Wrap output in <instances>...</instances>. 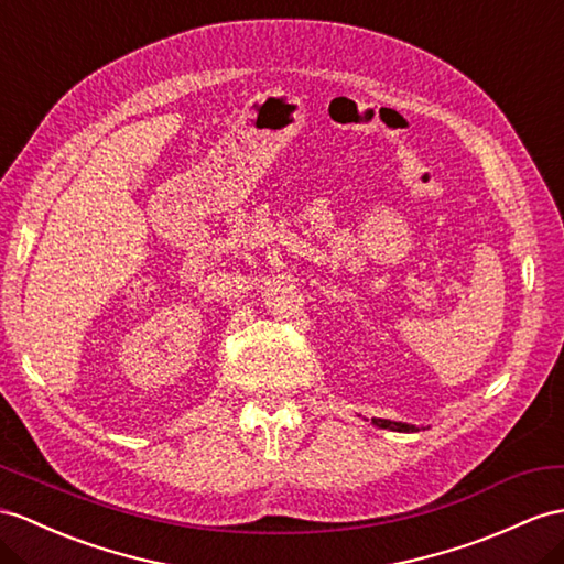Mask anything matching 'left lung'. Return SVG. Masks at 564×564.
<instances>
[{
	"label": "left lung",
	"instance_id": "8db88e82",
	"mask_svg": "<svg viewBox=\"0 0 564 564\" xmlns=\"http://www.w3.org/2000/svg\"><path fill=\"white\" fill-rule=\"evenodd\" d=\"M373 423L378 425V429H390V431H416L414 425L397 423V421H386V419H373Z\"/></svg>",
	"mask_w": 564,
	"mask_h": 564
}]
</instances>
